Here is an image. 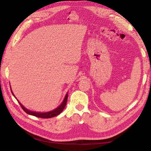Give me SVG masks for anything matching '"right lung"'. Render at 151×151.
<instances>
[{
  "instance_id": "right-lung-1",
  "label": "right lung",
  "mask_w": 151,
  "mask_h": 151,
  "mask_svg": "<svg viewBox=\"0 0 151 151\" xmlns=\"http://www.w3.org/2000/svg\"><path fill=\"white\" fill-rule=\"evenodd\" d=\"M11 92H12V94H13V96H14V94H13V93H12V91H11ZM67 99H68V94L66 93L65 99H64L63 103H61L60 105L58 107H57V109L53 110V111H51L50 112H33V111H29V110H28L27 109L25 108V107L23 105H22V104L20 103L19 101H19L20 106L22 107V109H23V111L25 112H26V113L30 114V115L35 116L37 117H40V118L48 119V118H52V117L57 116L63 112V111L64 110V109H65V107L66 106V102H67Z\"/></svg>"
}]
</instances>
